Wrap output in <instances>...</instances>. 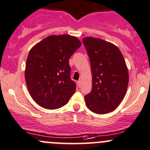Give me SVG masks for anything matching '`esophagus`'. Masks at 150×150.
<instances>
[{"instance_id": "1", "label": "esophagus", "mask_w": 150, "mask_h": 150, "mask_svg": "<svg viewBox=\"0 0 150 150\" xmlns=\"http://www.w3.org/2000/svg\"><path fill=\"white\" fill-rule=\"evenodd\" d=\"M81 83H82V82H81V80H78V86H79V87H80V86H81Z\"/></svg>"}]
</instances>
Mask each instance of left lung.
<instances>
[{
	"label": "left lung",
	"instance_id": "obj_1",
	"mask_svg": "<svg viewBox=\"0 0 150 150\" xmlns=\"http://www.w3.org/2000/svg\"><path fill=\"white\" fill-rule=\"evenodd\" d=\"M91 62L92 90L85 96L91 111L104 114L113 111L124 99L129 83L127 64L117 47L93 37L83 39Z\"/></svg>",
	"mask_w": 150,
	"mask_h": 150
}]
</instances>
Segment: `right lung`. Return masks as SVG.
Segmentation results:
<instances>
[{"label":"right lung","instance_id":"right-lung-1","mask_svg":"<svg viewBox=\"0 0 150 150\" xmlns=\"http://www.w3.org/2000/svg\"><path fill=\"white\" fill-rule=\"evenodd\" d=\"M80 46L75 37L52 35L30 50L25 78L30 95L38 105L57 109L68 103L76 90L70 78L69 59Z\"/></svg>","mask_w":150,"mask_h":150}]
</instances>
